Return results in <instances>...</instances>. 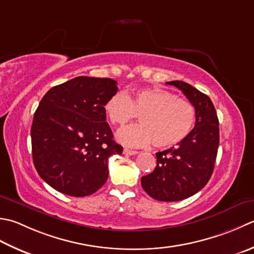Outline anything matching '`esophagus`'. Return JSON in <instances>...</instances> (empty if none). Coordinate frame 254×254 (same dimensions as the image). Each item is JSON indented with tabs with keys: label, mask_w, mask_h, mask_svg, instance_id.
<instances>
[{
	"label": "esophagus",
	"mask_w": 254,
	"mask_h": 254,
	"mask_svg": "<svg viewBox=\"0 0 254 254\" xmlns=\"http://www.w3.org/2000/svg\"><path fill=\"white\" fill-rule=\"evenodd\" d=\"M137 151H134V150H130V148H124L123 150V154L124 155H135L137 154Z\"/></svg>",
	"instance_id": "34e87169"
}]
</instances>
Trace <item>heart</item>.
<instances>
[{"label": "heart", "mask_w": 254, "mask_h": 254, "mask_svg": "<svg viewBox=\"0 0 254 254\" xmlns=\"http://www.w3.org/2000/svg\"><path fill=\"white\" fill-rule=\"evenodd\" d=\"M106 113L113 126L123 127L140 116L141 124L118 132V140L128 146L171 147L181 143L196 121L192 104L175 93L158 88L141 89L132 96L118 92L109 98Z\"/></svg>", "instance_id": "1"}]
</instances>
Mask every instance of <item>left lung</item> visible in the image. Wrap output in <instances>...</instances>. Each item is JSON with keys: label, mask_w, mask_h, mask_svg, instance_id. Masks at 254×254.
<instances>
[{"label": "left lung", "mask_w": 254, "mask_h": 254, "mask_svg": "<svg viewBox=\"0 0 254 254\" xmlns=\"http://www.w3.org/2000/svg\"><path fill=\"white\" fill-rule=\"evenodd\" d=\"M166 83L180 89L195 107L196 123L176 146L156 153L155 170L143 176L141 184L154 199L178 201L195 195L210 180L219 146V121L207 94L184 81Z\"/></svg>", "instance_id": "obj_1"}]
</instances>
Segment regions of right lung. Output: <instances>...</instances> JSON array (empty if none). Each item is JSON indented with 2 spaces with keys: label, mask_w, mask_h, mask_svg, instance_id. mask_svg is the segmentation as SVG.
Wrapping results in <instances>:
<instances>
[{
  "label": "right lung",
  "mask_w": 254,
  "mask_h": 254,
  "mask_svg": "<svg viewBox=\"0 0 254 254\" xmlns=\"http://www.w3.org/2000/svg\"><path fill=\"white\" fill-rule=\"evenodd\" d=\"M110 78L80 76L46 92L31 128L35 168L54 190L73 197L92 195L108 180V160L122 154L106 122Z\"/></svg>",
  "instance_id": "add662e5"
}]
</instances>
